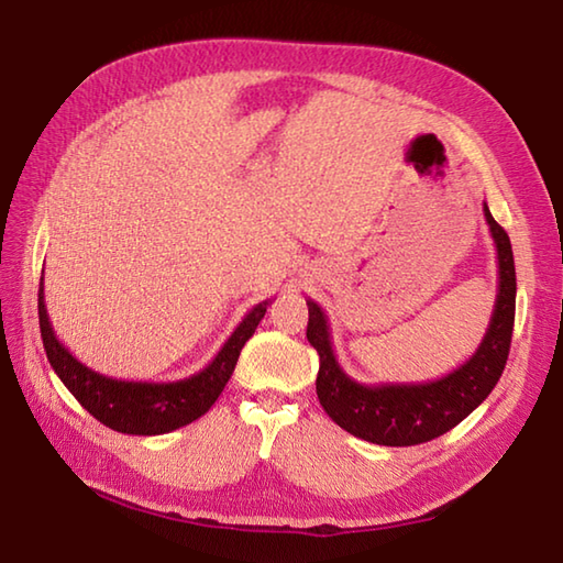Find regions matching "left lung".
<instances>
[{"label":"left lung","mask_w":563,"mask_h":563,"mask_svg":"<svg viewBox=\"0 0 563 563\" xmlns=\"http://www.w3.org/2000/svg\"><path fill=\"white\" fill-rule=\"evenodd\" d=\"M483 217L498 251V295L481 346L456 371L429 383L363 385L339 366L322 307L307 300V339L319 354L317 398L332 420L349 434L383 446H412L442 437L488 398L500 380L510 354L515 324V258L510 236L495 222L488 205Z\"/></svg>","instance_id":"obj_1"}]
</instances>
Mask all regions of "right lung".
Wrapping results in <instances>:
<instances>
[{
  "instance_id": "obj_1",
  "label": "right lung",
  "mask_w": 563,
  "mask_h": 563,
  "mask_svg": "<svg viewBox=\"0 0 563 563\" xmlns=\"http://www.w3.org/2000/svg\"><path fill=\"white\" fill-rule=\"evenodd\" d=\"M271 300H263L251 307L249 314L241 319L219 354L207 363L202 371L183 380L146 383V380H117L102 376L85 363L77 361L65 349L53 332V324L46 310V295H43V278L38 288V324L46 356L75 400L80 402L95 420L107 424L121 434H168L173 429L195 422L222 395L227 380L234 373L241 349L256 332L258 322L266 314Z\"/></svg>"
}]
</instances>
